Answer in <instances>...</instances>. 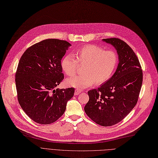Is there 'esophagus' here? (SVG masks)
<instances>
[{"instance_id":"1","label":"esophagus","mask_w":158,"mask_h":158,"mask_svg":"<svg viewBox=\"0 0 158 158\" xmlns=\"http://www.w3.org/2000/svg\"><path fill=\"white\" fill-rule=\"evenodd\" d=\"M81 92V90H80V89H75V95H79L80 93Z\"/></svg>"}]
</instances>
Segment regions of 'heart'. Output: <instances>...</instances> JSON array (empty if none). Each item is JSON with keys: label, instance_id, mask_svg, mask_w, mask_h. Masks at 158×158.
<instances>
[{"label": "heart", "instance_id": "b5f03b06", "mask_svg": "<svg viewBox=\"0 0 158 158\" xmlns=\"http://www.w3.org/2000/svg\"><path fill=\"white\" fill-rule=\"evenodd\" d=\"M75 59L70 54L66 55L60 61V66L64 73L73 76L79 65H85L82 75L66 80L67 85L83 89L96 85H101L113 75L118 63L117 54L111 50H104L95 45H84L75 51Z\"/></svg>", "mask_w": 158, "mask_h": 158}]
</instances>
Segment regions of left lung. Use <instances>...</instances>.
Masks as SVG:
<instances>
[{"mask_svg":"<svg viewBox=\"0 0 158 158\" xmlns=\"http://www.w3.org/2000/svg\"><path fill=\"white\" fill-rule=\"evenodd\" d=\"M102 40L116 48L119 63L110 80L88 92L89 101L84 110L97 124L110 127L120 122L136 105L143 75L138 57L126 42L116 38Z\"/></svg>","mask_w":158,"mask_h":158,"instance_id":"1","label":"left lung"}]
</instances>
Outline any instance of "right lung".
<instances>
[{
    "label": "right lung",
    "instance_id": "obj_1",
    "mask_svg": "<svg viewBox=\"0 0 158 158\" xmlns=\"http://www.w3.org/2000/svg\"><path fill=\"white\" fill-rule=\"evenodd\" d=\"M71 45L49 39L35 44L23 53L15 76L18 102L35 122H55L65 110L75 89L55 90L64 79L60 61Z\"/></svg>",
    "mask_w": 158,
    "mask_h": 158
}]
</instances>
